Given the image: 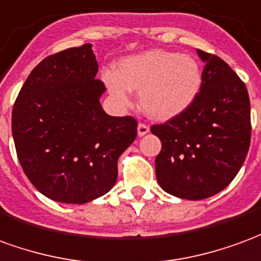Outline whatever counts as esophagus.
I'll return each mask as SVG.
<instances>
[{"instance_id": "34e87169", "label": "esophagus", "mask_w": 261, "mask_h": 261, "mask_svg": "<svg viewBox=\"0 0 261 261\" xmlns=\"http://www.w3.org/2000/svg\"><path fill=\"white\" fill-rule=\"evenodd\" d=\"M149 134V126L145 125V123H139L138 125V136L142 138V136H145V135Z\"/></svg>"}]
</instances>
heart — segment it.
Here are the masks:
<instances>
[{"mask_svg":"<svg viewBox=\"0 0 261 261\" xmlns=\"http://www.w3.org/2000/svg\"><path fill=\"white\" fill-rule=\"evenodd\" d=\"M105 86L121 107L132 102L130 91H139V107L153 121H171L198 98L202 88V68L193 56L178 51L150 49L123 57L116 73L107 70Z\"/></svg>","mask_w":261,"mask_h":261,"instance_id":"obj_1","label":"heart"}]
</instances>
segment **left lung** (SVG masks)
Instances as JSON below:
<instances>
[{
  "instance_id": "obj_1",
  "label": "left lung",
  "mask_w": 261,
  "mask_h": 261,
  "mask_svg": "<svg viewBox=\"0 0 261 261\" xmlns=\"http://www.w3.org/2000/svg\"><path fill=\"white\" fill-rule=\"evenodd\" d=\"M202 88L191 108L151 126L162 142L156 178L166 193L204 199L230 184L250 146V99L245 83L222 59L197 49Z\"/></svg>"
}]
</instances>
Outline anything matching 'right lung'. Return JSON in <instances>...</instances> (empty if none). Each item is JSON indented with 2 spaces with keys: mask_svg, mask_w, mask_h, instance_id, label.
Here are the masks:
<instances>
[{
  "mask_svg": "<svg viewBox=\"0 0 261 261\" xmlns=\"http://www.w3.org/2000/svg\"><path fill=\"white\" fill-rule=\"evenodd\" d=\"M91 43L51 55L28 75L12 110L19 163L39 193L87 204L115 186L118 159L136 138L132 116H111L99 99Z\"/></svg>",
  "mask_w": 261,
  "mask_h": 261,
  "instance_id": "right-lung-1",
  "label": "right lung"
}]
</instances>
